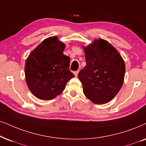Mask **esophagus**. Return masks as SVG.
Masks as SVG:
<instances>
[{"label": "esophagus", "instance_id": "1", "mask_svg": "<svg viewBox=\"0 0 146 146\" xmlns=\"http://www.w3.org/2000/svg\"><path fill=\"white\" fill-rule=\"evenodd\" d=\"M78 73H79V71H75L74 72V74H75V76H77V75H78Z\"/></svg>", "mask_w": 146, "mask_h": 146}]
</instances>
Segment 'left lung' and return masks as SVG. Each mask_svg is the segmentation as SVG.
Segmentation results:
<instances>
[{
  "instance_id": "8db88e82",
  "label": "left lung",
  "mask_w": 146,
  "mask_h": 146,
  "mask_svg": "<svg viewBox=\"0 0 146 146\" xmlns=\"http://www.w3.org/2000/svg\"><path fill=\"white\" fill-rule=\"evenodd\" d=\"M84 48L86 65L79 71L86 96L94 104L110 102L121 90L125 65L118 51L102 39L96 40Z\"/></svg>"
}]
</instances>
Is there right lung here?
Listing matches in <instances>:
<instances>
[{
    "label": "right lung",
    "mask_w": 146,
    "mask_h": 146,
    "mask_svg": "<svg viewBox=\"0 0 146 146\" xmlns=\"http://www.w3.org/2000/svg\"><path fill=\"white\" fill-rule=\"evenodd\" d=\"M65 45L57 37H50L27 58L25 75L29 90L38 98L49 100L60 94L75 77L69 70L70 58L63 54Z\"/></svg>",
    "instance_id": "right-lung-1"
}]
</instances>
